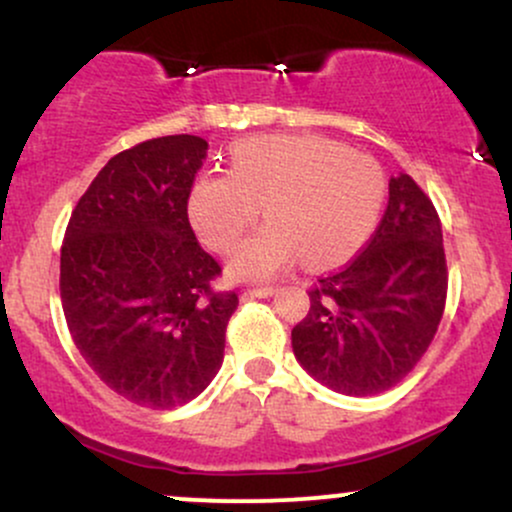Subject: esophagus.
<instances>
[{"instance_id": "1", "label": "esophagus", "mask_w": 512, "mask_h": 512, "mask_svg": "<svg viewBox=\"0 0 512 512\" xmlns=\"http://www.w3.org/2000/svg\"><path fill=\"white\" fill-rule=\"evenodd\" d=\"M274 293H276L274 286H260V289L243 291V296L245 298H269V296H274Z\"/></svg>"}]
</instances>
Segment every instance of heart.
Instances as JSON below:
<instances>
[{"mask_svg":"<svg viewBox=\"0 0 512 512\" xmlns=\"http://www.w3.org/2000/svg\"><path fill=\"white\" fill-rule=\"evenodd\" d=\"M385 175L366 154L315 134L243 139L231 170H202L187 192V214L199 238L231 250L260 216L228 269L238 279H269L298 255L308 264L351 257L370 238L385 202Z\"/></svg>","mask_w":512,"mask_h":512,"instance_id":"1","label":"heart"}]
</instances>
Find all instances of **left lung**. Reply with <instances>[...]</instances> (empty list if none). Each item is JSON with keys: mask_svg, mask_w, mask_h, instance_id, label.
<instances>
[{"mask_svg": "<svg viewBox=\"0 0 512 512\" xmlns=\"http://www.w3.org/2000/svg\"><path fill=\"white\" fill-rule=\"evenodd\" d=\"M445 293L448 267L436 207L399 173L366 250L310 289L308 315L291 332L293 354L334 392L380 395L426 354Z\"/></svg>", "mask_w": 512, "mask_h": 512, "instance_id": "8db88e82", "label": "left lung"}]
</instances>
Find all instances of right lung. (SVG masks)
<instances>
[{"instance_id":"obj_1","label":"right lung","mask_w":512,"mask_h":512,"mask_svg":"<svg viewBox=\"0 0 512 512\" xmlns=\"http://www.w3.org/2000/svg\"><path fill=\"white\" fill-rule=\"evenodd\" d=\"M207 149L173 134L113 156L64 233L60 296L76 349L110 390L146 409L207 390L238 308L236 293L211 289L221 267L187 219Z\"/></svg>"}]
</instances>
